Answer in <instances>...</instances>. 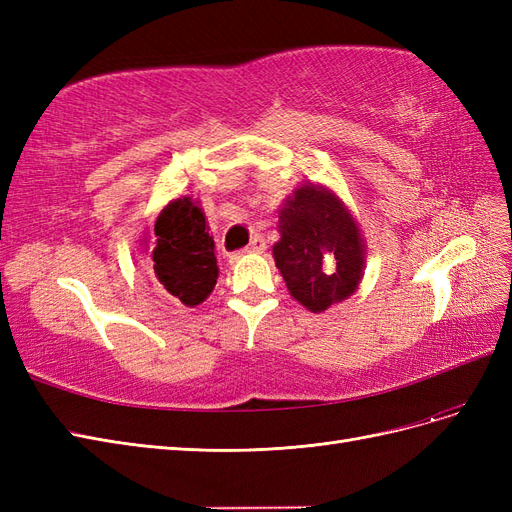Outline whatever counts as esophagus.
Listing matches in <instances>:
<instances>
[{"label":"esophagus","mask_w":512,"mask_h":512,"mask_svg":"<svg viewBox=\"0 0 512 512\" xmlns=\"http://www.w3.org/2000/svg\"><path fill=\"white\" fill-rule=\"evenodd\" d=\"M267 247V241L262 239L260 235H256V237H252V241H250V245H247V250L245 252H254V254H260L262 250H265Z\"/></svg>","instance_id":"1"}]
</instances>
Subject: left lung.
<instances>
[{
    "instance_id": "obj_1",
    "label": "left lung",
    "mask_w": 512,
    "mask_h": 512,
    "mask_svg": "<svg viewBox=\"0 0 512 512\" xmlns=\"http://www.w3.org/2000/svg\"><path fill=\"white\" fill-rule=\"evenodd\" d=\"M282 239L275 265L290 294L309 312H324L356 290L363 275L359 226L342 200L316 185H303L280 211Z\"/></svg>"
}]
</instances>
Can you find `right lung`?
I'll list each match as a JSON object with an SVG mask.
<instances>
[{"mask_svg":"<svg viewBox=\"0 0 512 512\" xmlns=\"http://www.w3.org/2000/svg\"><path fill=\"white\" fill-rule=\"evenodd\" d=\"M151 247L153 271L166 294L188 307L209 297L220 269L205 213L192 198H177L158 215Z\"/></svg>","mask_w":512,"mask_h":512,"instance_id":"right-lung-1","label":"right lung"}]
</instances>
